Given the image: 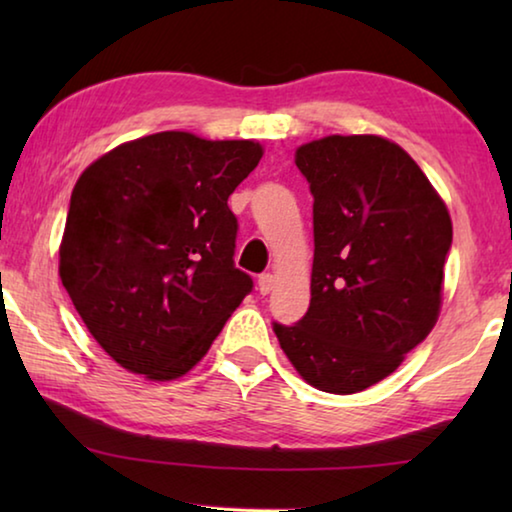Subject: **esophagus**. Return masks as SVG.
Listing matches in <instances>:
<instances>
[{
	"instance_id": "1",
	"label": "esophagus",
	"mask_w": 512,
	"mask_h": 512,
	"mask_svg": "<svg viewBox=\"0 0 512 512\" xmlns=\"http://www.w3.org/2000/svg\"><path fill=\"white\" fill-rule=\"evenodd\" d=\"M273 284H275V275L273 273H264V275H259L257 289H259V293H262V296H268V293L273 291Z\"/></svg>"
}]
</instances>
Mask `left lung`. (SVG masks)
<instances>
[{
    "instance_id": "1",
    "label": "left lung",
    "mask_w": 512,
    "mask_h": 512,
    "mask_svg": "<svg viewBox=\"0 0 512 512\" xmlns=\"http://www.w3.org/2000/svg\"><path fill=\"white\" fill-rule=\"evenodd\" d=\"M296 164L314 196L311 300L296 325L273 329L307 384L352 395L395 372L436 325L452 219L386 137L327 135L298 146Z\"/></svg>"
}]
</instances>
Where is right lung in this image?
I'll return each mask as SVG.
<instances>
[{
    "instance_id": "obj_1",
    "label": "right lung",
    "mask_w": 512,
    "mask_h": 512,
    "mask_svg": "<svg viewBox=\"0 0 512 512\" xmlns=\"http://www.w3.org/2000/svg\"><path fill=\"white\" fill-rule=\"evenodd\" d=\"M262 155L253 140L164 131L119 144L76 180L58 273L121 368L183 377L253 289L232 259L228 198Z\"/></svg>"
}]
</instances>
